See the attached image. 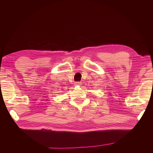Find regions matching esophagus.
I'll return each instance as SVG.
<instances>
[{
  "instance_id": "1",
  "label": "esophagus",
  "mask_w": 153,
  "mask_h": 153,
  "mask_svg": "<svg viewBox=\"0 0 153 153\" xmlns=\"http://www.w3.org/2000/svg\"><path fill=\"white\" fill-rule=\"evenodd\" d=\"M74 85H76V86H80L81 85H82V84H81L80 82H76V83H75Z\"/></svg>"
}]
</instances>
